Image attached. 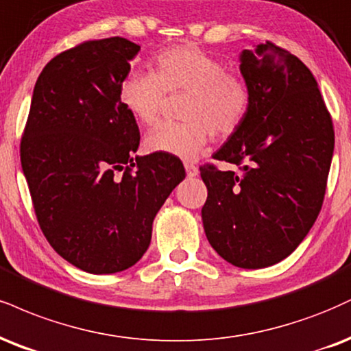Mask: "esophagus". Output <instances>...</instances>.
<instances>
[{
    "label": "esophagus",
    "instance_id": "obj_1",
    "mask_svg": "<svg viewBox=\"0 0 351 351\" xmlns=\"http://www.w3.org/2000/svg\"><path fill=\"white\" fill-rule=\"evenodd\" d=\"M184 170H186L188 178H194V176H196L197 173H199V170H197L196 165H193V163H184Z\"/></svg>",
    "mask_w": 351,
    "mask_h": 351
}]
</instances>
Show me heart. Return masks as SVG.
<instances>
[{
	"instance_id": "1",
	"label": "heart",
	"mask_w": 351,
	"mask_h": 351,
	"mask_svg": "<svg viewBox=\"0 0 351 351\" xmlns=\"http://www.w3.org/2000/svg\"><path fill=\"white\" fill-rule=\"evenodd\" d=\"M152 71H132L121 84V103L143 125L157 124L167 93H188L183 119L150 130L145 147L152 154L194 158L208 145L210 132L226 138L242 128L250 111V90L235 71L194 44L165 49Z\"/></svg>"
}]
</instances>
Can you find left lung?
Instances as JSON below:
<instances>
[{"label":"left lung","mask_w":351,"mask_h":351,"mask_svg":"<svg viewBox=\"0 0 351 351\" xmlns=\"http://www.w3.org/2000/svg\"><path fill=\"white\" fill-rule=\"evenodd\" d=\"M250 111L214 154L239 171L202 165L206 237L234 267H271L298 248L317 219L330 170L332 117L314 75L273 42L240 53Z\"/></svg>","instance_id":"left-lung-1"}]
</instances>
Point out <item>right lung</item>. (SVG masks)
Here are the masks:
<instances>
[{
    "mask_svg": "<svg viewBox=\"0 0 351 351\" xmlns=\"http://www.w3.org/2000/svg\"><path fill=\"white\" fill-rule=\"evenodd\" d=\"M141 45L86 40L44 66L21 138V165L45 239L83 271L111 274L137 263L152 223L184 180L173 155L137 157L141 132L121 84Z\"/></svg>",
    "mask_w": 351,
    "mask_h": 351,
    "instance_id": "right-lung-1",
    "label": "right lung"
}]
</instances>
